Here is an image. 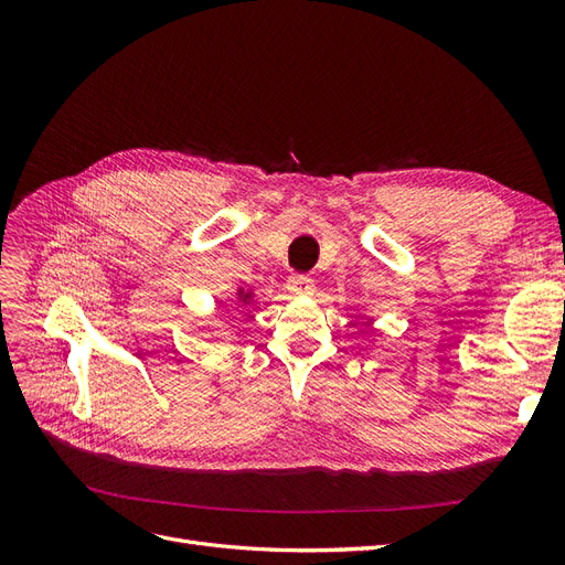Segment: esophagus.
<instances>
[{
  "label": "esophagus",
  "instance_id": "1",
  "mask_svg": "<svg viewBox=\"0 0 565 565\" xmlns=\"http://www.w3.org/2000/svg\"><path fill=\"white\" fill-rule=\"evenodd\" d=\"M287 292L289 295H311L313 292V280L309 276H292L287 280Z\"/></svg>",
  "mask_w": 565,
  "mask_h": 565
}]
</instances>
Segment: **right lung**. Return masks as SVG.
<instances>
[{
    "label": "right lung",
    "mask_w": 565,
    "mask_h": 565,
    "mask_svg": "<svg viewBox=\"0 0 565 565\" xmlns=\"http://www.w3.org/2000/svg\"><path fill=\"white\" fill-rule=\"evenodd\" d=\"M249 297H252V292H243V289H241V292H237V299H241L243 303H249Z\"/></svg>",
    "instance_id": "obj_1"
}]
</instances>
